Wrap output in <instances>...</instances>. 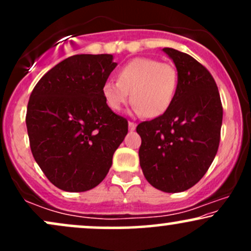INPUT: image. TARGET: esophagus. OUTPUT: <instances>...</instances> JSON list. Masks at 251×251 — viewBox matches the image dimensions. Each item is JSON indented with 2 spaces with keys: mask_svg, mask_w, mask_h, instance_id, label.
Listing matches in <instances>:
<instances>
[{
  "mask_svg": "<svg viewBox=\"0 0 251 251\" xmlns=\"http://www.w3.org/2000/svg\"><path fill=\"white\" fill-rule=\"evenodd\" d=\"M135 123H133V122H128V129L129 131H134L135 129Z\"/></svg>",
  "mask_w": 251,
  "mask_h": 251,
  "instance_id": "obj_1",
  "label": "esophagus"
}]
</instances>
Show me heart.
Listing matches in <instances>:
<instances>
[{
    "instance_id": "b5f03b06",
    "label": "heart",
    "mask_w": 251,
    "mask_h": 251,
    "mask_svg": "<svg viewBox=\"0 0 251 251\" xmlns=\"http://www.w3.org/2000/svg\"><path fill=\"white\" fill-rule=\"evenodd\" d=\"M177 87L178 72L174 65L152 57H137L120 68L118 81L105 82L102 96L112 111H120L131 98L134 113L155 118L168 111Z\"/></svg>"
}]
</instances>
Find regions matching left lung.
Wrapping results in <instances>:
<instances>
[{
	"instance_id": "8db88e82",
	"label": "left lung",
	"mask_w": 251,
	"mask_h": 251,
	"mask_svg": "<svg viewBox=\"0 0 251 251\" xmlns=\"http://www.w3.org/2000/svg\"><path fill=\"white\" fill-rule=\"evenodd\" d=\"M163 50L177 67L175 99L162 116L140 123L137 132L142 138L139 162L146 180L174 194L192 188L214 162L223 107L214 77L201 63L174 48Z\"/></svg>"
}]
</instances>
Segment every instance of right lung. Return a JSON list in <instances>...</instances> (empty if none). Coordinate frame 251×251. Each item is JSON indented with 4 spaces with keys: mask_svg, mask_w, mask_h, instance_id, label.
Returning a JSON list of instances; mask_svg holds the SVG:
<instances>
[{
    "mask_svg": "<svg viewBox=\"0 0 251 251\" xmlns=\"http://www.w3.org/2000/svg\"><path fill=\"white\" fill-rule=\"evenodd\" d=\"M111 54H79L57 63L31 92L25 124L31 153L56 188L82 192L108 174L128 123L108 107L102 87Z\"/></svg>",
    "mask_w": 251,
    "mask_h": 251,
    "instance_id": "add662e5",
    "label": "right lung"
}]
</instances>
